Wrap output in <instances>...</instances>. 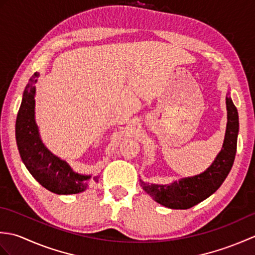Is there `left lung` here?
I'll use <instances>...</instances> for the list:
<instances>
[{
  "mask_svg": "<svg viewBox=\"0 0 255 255\" xmlns=\"http://www.w3.org/2000/svg\"><path fill=\"white\" fill-rule=\"evenodd\" d=\"M228 123L223 149L217 158L204 173L193 177L182 178L171 185H155L142 181L143 189L156 203L173 209H188L209 197L220 187L234 164L239 131V117L234 102L226 97Z\"/></svg>",
  "mask_w": 255,
  "mask_h": 255,
  "instance_id": "8db88e82",
  "label": "left lung"
}]
</instances>
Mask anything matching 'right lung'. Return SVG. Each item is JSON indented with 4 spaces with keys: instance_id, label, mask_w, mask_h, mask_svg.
I'll list each match as a JSON object with an SVG mask.
<instances>
[{
    "instance_id": "right-lung-1",
    "label": "right lung",
    "mask_w": 255,
    "mask_h": 255,
    "mask_svg": "<svg viewBox=\"0 0 255 255\" xmlns=\"http://www.w3.org/2000/svg\"><path fill=\"white\" fill-rule=\"evenodd\" d=\"M36 72L26 85L16 118V141L20 158L30 174L48 191L56 194H78L97 182V176L74 173L67 162L53 155L42 144L35 123Z\"/></svg>"
}]
</instances>
